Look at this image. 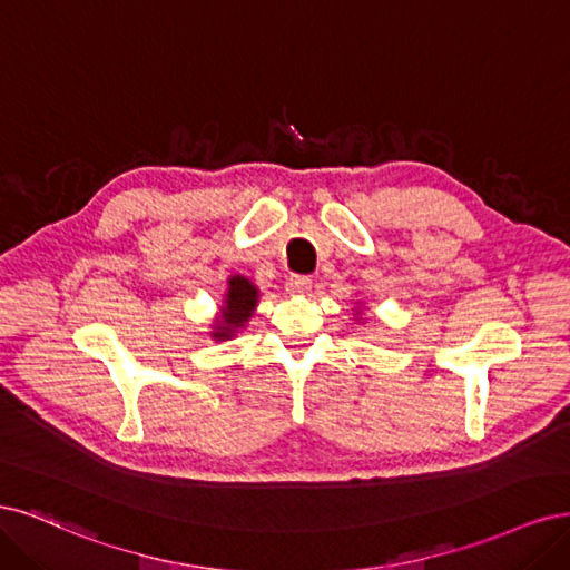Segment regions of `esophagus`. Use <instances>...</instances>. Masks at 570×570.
I'll use <instances>...</instances> for the list:
<instances>
[{
    "instance_id": "34e87169",
    "label": "esophagus",
    "mask_w": 570,
    "mask_h": 570,
    "mask_svg": "<svg viewBox=\"0 0 570 570\" xmlns=\"http://www.w3.org/2000/svg\"><path fill=\"white\" fill-rule=\"evenodd\" d=\"M286 291L291 296H307L312 291V279L309 277H301V274H293V277L286 282Z\"/></svg>"
}]
</instances>
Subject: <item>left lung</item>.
Wrapping results in <instances>:
<instances>
[{
  "instance_id": "obj_1",
  "label": "left lung",
  "mask_w": 570,
  "mask_h": 570,
  "mask_svg": "<svg viewBox=\"0 0 570 570\" xmlns=\"http://www.w3.org/2000/svg\"><path fill=\"white\" fill-rule=\"evenodd\" d=\"M355 322H362V312H357V315H355Z\"/></svg>"
}]
</instances>
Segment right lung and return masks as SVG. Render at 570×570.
Returning <instances> with one entry per match:
<instances>
[{
	"label": "right lung",
	"instance_id": "obj_1",
	"mask_svg": "<svg viewBox=\"0 0 570 570\" xmlns=\"http://www.w3.org/2000/svg\"><path fill=\"white\" fill-rule=\"evenodd\" d=\"M261 303V288L255 286L244 274H232L227 279V293L219 305V312L210 324L213 341H232L236 334H242L255 307Z\"/></svg>",
	"mask_w": 570,
	"mask_h": 570
}]
</instances>
